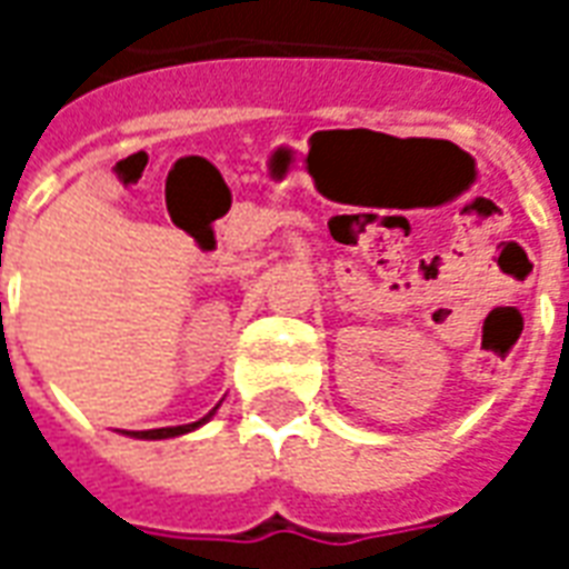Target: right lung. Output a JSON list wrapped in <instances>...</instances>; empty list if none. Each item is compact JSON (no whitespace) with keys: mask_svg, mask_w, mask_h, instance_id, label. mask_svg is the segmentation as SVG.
I'll use <instances>...</instances> for the list:
<instances>
[{"mask_svg":"<svg viewBox=\"0 0 569 569\" xmlns=\"http://www.w3.org/2000/svg\"><path fill=\"white\" fill-rule=\"evenodd\" d=\"M216 415V408H212L207 418L194 420V423H182V427H161V429H142V432H130L133 439H176V436H186V432H194L198 427H203L207 420Z\"/></svg>","mask_w":569,"mask_h":569,"instance_id":"1","label":"right lung"}]
</instances>
